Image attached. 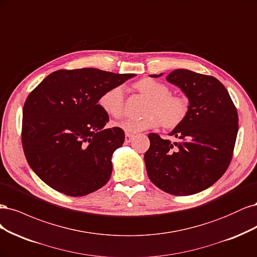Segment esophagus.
Returning a JSON list of instances; mask_svg holds the SVG:
<instances>
[{"mask_svg": "<svg viewBox=\"0 0 257 257\" xmlns=\"http://www.w3.org/2000/svg\"><path fill=\"white\" fill-rule=\"evenodd\" d=\"M134 138H135V136H134V135L126 134V135H125V142H126V143H130L131 141L134 140Z\"/></svg>", "mask_w": 257, "mask_h": 257, "instance_id": "esophagus-1", "label": "esophagus"}]
</instances>
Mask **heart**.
I'll use <instances>...</instances> for the list:
<instances>
[{"instance_id":"1","label":"heart","mask_w":257,"mask_h":257,"mask_svg":"<svg viewBox=\"0 0 257 257\" xmlns=\"http://www.w3.org/2000/svg\"><path fill=\"white\" fill-rule=\"evenodd\" d=\"M134 88L147 99L141 118H126L117 123V126L127 134L155 129L162 125L165 129H175L183 122L189 111L187 98L172 95L168 85L160 82L143 78L137 81ZM101 109L112 117L118 118L123 113V92L120 86H113L99 98Z\"/></svg>"}]
</instances>
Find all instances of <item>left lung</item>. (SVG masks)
Here are the masks:
<instances>
[{
    "label": "left lung",
    "mask_w": 257,
    "mask_h": 257,
    "mask_svg": "<svg viewBox=\"0 0 257 257\" xmlns=\"http://www.w3.org/2000/svg\"><path fill=\"white\" fill-rule=\"evenodd\" d=\"M167 81L186 95L189 111L186 119L170 132L176 142L148 135L146 171L152 183L164 192L191 195L212 186L228 168L238 134V114L227 89L214 77L176 69Z\"/></svg>",
    "instance_id": "8db88e82"
}]
</instances>
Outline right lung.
<instances>
[{"label": "right lung", "instance_id": "right-lung-1", "mask_svg": "<svg viewBox=\"0 0 257 257\" xmlns=\"http://www.w3.org/2000/svg\"><path fill=\"white\" fill-rule=\"evenodd\" d=\"M136 77L97 68L57 70L29 95L23 106L22 146L31 169L49 187L83 196L103 187L122 129H105L109 115L98 104L113 86Z\"/></svg>", "mask_w": 257, "mask_h": 257}]
</instances>
